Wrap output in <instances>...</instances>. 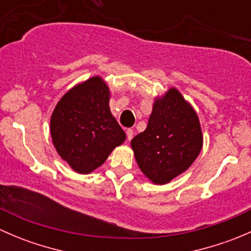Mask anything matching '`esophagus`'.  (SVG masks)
Masks as SVG:
<instances>
[{
    "label": "esophagus",
    "mask_w": 251,
    "mask_h": 251,
    "mask_svg": "<svg viewBox=\"0 0 251 251\" xmlns=\"http://www.w3.org/2000/svg\"><path fill=\"white\" fill-rule=\"evenodd\" d=\"M126 136H127V140L131 141L133 137V130H131V128H128L127 131H126Z\"/></svg>",
    "instance_id": "1"
}]
</instances>
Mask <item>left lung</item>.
Instances as JSON below:
<instances>
[{"mask_svg": "<svg viewBox=\"0 0 251 251\" xmlns=\"http://www.w3.org/2000/svg\"><path fill=\"white\" fill-rule=\"evenodd\" d=\"M135 159L154 184H166L188 170L203 148L198 114L176 87L154 98L148 126L131 141Z\"/></svg>", "mask_w": 251, "mask_h": 251, "instance_id": "1", "label": "left lung"}]
</instances>
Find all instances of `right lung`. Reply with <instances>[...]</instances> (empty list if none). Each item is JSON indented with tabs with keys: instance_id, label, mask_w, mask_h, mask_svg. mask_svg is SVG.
<instances>
[{
	"instance_id": "add662e5",
	"label": "right lung",
	"mask_w": 251,
	"mask_h": 251,
	"mask_svg": "<svg viewBox=\"0 0 251 251\" xmlns=\"http://www.w3.org/2000/svg\"><path fill=\"white\" fill-rule=\"evenodd\" d=\"M109 100V86L96 75L70 88L50 115L53 146L75 173H93L126 140Z\"/></svg>"
}]
</instances>
